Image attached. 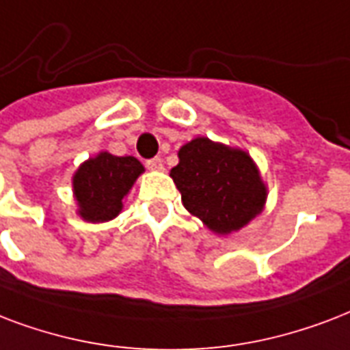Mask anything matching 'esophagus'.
I'll return each mask as SVG.
<instances>
[{
    "mask_svg": "<svg viewBox=\"0 0 350 350\" xmlns=\"http://www.w3.org/2000/svg\"><path fill=\"white\" fill-rule=\"evenodd\" d=\"M146 166H148V170H151V172H162V170H164V164H162V161L159 157L146 162Z\"/></svg>",
    "mask_w": 350,
    "mask_h": 350,
    "instance_id": "esophagus-1",
    "label": "esophagus"
}]
</instances>
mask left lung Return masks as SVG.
Returning <instances> with one entry per match:
<instances>
[{"label":"left lung","instance_id":"8db88e82","mask_svg":"<svg viewBox=\"0 0 350 350\" xmlns=\"http://www.w3.org/2000/svg\"><path fill=\"white\" fill-rule=\"evenodd\" d=\"M177 155L170 177L184 208L213 234L239 232L265 210L268 188L248 151L197 137Z\"/></svg>","mask_w":350,"mask_h":350}]
</instances>
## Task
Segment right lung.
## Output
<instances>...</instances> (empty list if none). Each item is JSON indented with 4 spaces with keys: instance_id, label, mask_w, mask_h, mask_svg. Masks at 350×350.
Instances as JSON below:
<instances>
[{
    "instance_id": "1",
    "label": "right lung",
    "mask_w": 350,
    "mask_h": 350,
    "mask_svg": "<svg viewBox=\"0 0 350 350\" xmlns=\"http://www.w3.org/2000/svg\"><path fill=\"white\" fill-rule=\"evenodd\" d=\"M144 173L135 157L100 151L83 161L72 175L77 213L88 223H107L122 212L133 184Z\"/></svg>"
}]
</instances>
